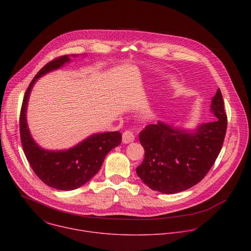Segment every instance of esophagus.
Masks as SVG:
<instances>
[{
	"instance_id": "obj_1",
	"label": "esophagus",
	"mask_w": 251,
	"mask_h": 251,
	"mask_svg": "<svg viewBox=\"0 0 251 251\" xmlns=\"http://www.w3.org/2000/svg\"><path fill=\"white\" fill-rule=\"evenodd\" d=\"M134 140H135V135L132 131L127 130L122 134V141L123 143H125V144H129V143L133 142Z\"/></svg>"
}]
</instances>
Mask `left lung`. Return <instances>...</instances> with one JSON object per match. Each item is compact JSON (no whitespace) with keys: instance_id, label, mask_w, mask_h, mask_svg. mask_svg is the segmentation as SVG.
<instances>
[{"instance_id":"left-lung-1","label":"left lung","mask_w":251,"mask_h":251,"mask_svg":"<svg viewBox=\"0 0 251 251\" xmlns=\"http://www.w3.org/2000/svg\"><path fill=\"white\" fill-rule=\"evenodd\" d=\"M210 113L216 120L192 131L158 121L140 132L145 157L136 173L143 183L162 194H176L202 180L216 162L226 132L227 117L220 88L211 99Z\"/></svg>"}]
</instances>
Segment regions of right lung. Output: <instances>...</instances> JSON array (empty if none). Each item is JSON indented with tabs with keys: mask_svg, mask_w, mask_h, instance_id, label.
Returning a JSON list of instances; mask_svg holds the SVG:
<instances>
[{
	"mask_svg": "<svg viewBox=\"0 0 251 251\" xmlns=\"http://www.w3.org/2000/svg\"><path fill=\"white\" fill-rule=\"evenodd\" d=\"M73 56L77 55L73 54ZM69 61L68 55H62L50 61L39 71L25 93L20 115L21 140L26 160L40 180L49 187L60 191L75 190L87 183L98 173L106 155L120 145L122 140L119 131L98 133L63 151L45 150L34 142L25 115L31 88L38 78Z\"/></svg>",
	"mask_w": 251,
	"mask_h": 251,
	"instance_id": "1",
	"label": "right lung"
}]
</instances>
